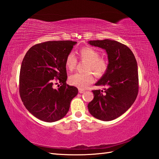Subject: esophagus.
<instances>
[{
  "label": "esophagus",
  "mask_w": 159,
  "mask_h": 159,
  "mask_svg": "<svg viewBox=\"0 0 159 159\" xmlns=\"http://www.w3.org/2000/svg\"><path fill=\"white\" fill-rule=\"evenodd\" d=\"M84 92H85V90H82V89H79V93H80V94L84 93Z\"/></svg>",
  "instance_id": "34e87169"
}]
</instances>
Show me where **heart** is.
<instances>
[{
    "mask_svg": "<svg viewBox=\"0 0 159 159\" xmlns=\"http://www.w3.org/2000/svg\"><path fill=\"white\" fill-rule=\"evenodd\" d=\"M78 54L80 59L86 62L85 70L84 73H75L69 77V83L80 89H85L93 82V72L97 77H101L107 72L109 66L107 60L100 56V54L96 49L91 47L81 48ZM77 65V59L72 53L66 56L65 60L66 69L69 71L75 69Z\"/></svg>",
    "mask_w": 159,
    "mask_h": 159,
    "instance_id": "b5f03b06",
    "label": "heart"
}]
</instances>
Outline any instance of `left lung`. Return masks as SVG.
<instances>
[{"label": "left lung", "mask_w": 159, "mask_h": 159, "mask_svg": "<svg viewBox=\"0 0 159 159\" xmlns=\"http://www.w3.org/2000/svg\"><path fill=\"white\" fill-rule=\"evenodd\" d=\"M107 54V72L95 84L104 91L93 90L94 98L88 105L90 114L103 121H110L126 112L135 102L139 89L138 69L135 56L120 42L104 39L89 41Z\"/></svg>", "instance_id": "8db88e82"}]
</instances>
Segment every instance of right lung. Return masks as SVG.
I'll return each mask as SVG.
<instances>
[{"label": "right lung", "instance_id": "1", "mask_svg": "<svg viewBox=\"0 0 159 159\" xmlns=\"http://www.w3.org/2000/svg\"><path fill=\"white\" fill-rule=\"evenodd\" d=\"M72 41H53L31 47L20 68V94L24 106L34 117L47 122L65 117L70 101L78 93L66 84L65 60L74 45ZM54 79L61 86L53 88Z\"/></svg>", "mask_w": 159, "mask_h": 159}]
</instances>
